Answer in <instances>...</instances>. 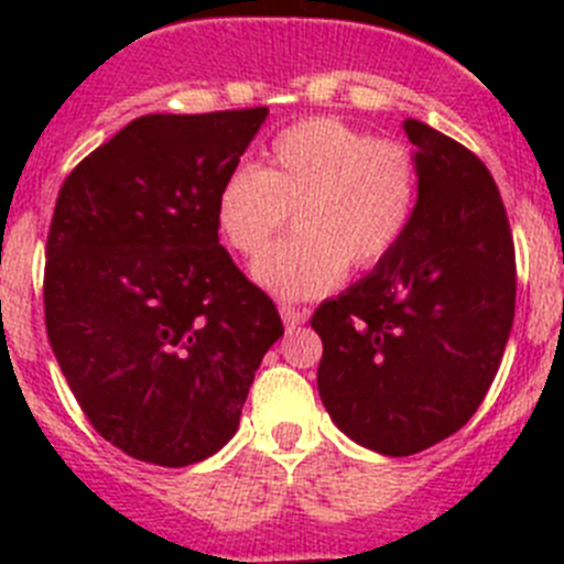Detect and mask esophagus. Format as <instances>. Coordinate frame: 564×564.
Returning <instances> with one entry per match:
<instances>
[{
    "label": "esophagus",
    "instance_id": "1",
    "mask_svg": "<svg viewBox=\"0 0 564 564\" xmlns=\"http://www.w3.org/2000/svg\"><path fill=\"white\" fill-rule=\"evenodd\" d=\"M279 313H282V322H285L288 330H296L299 325H305L307 318V311H299L293 305H279Z\"/></svg>",
    "mask_w": 564,
    "mask_h": 564
}]
</instances>
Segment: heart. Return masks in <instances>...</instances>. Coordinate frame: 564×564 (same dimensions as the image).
Instances as JSON below:
<instances>
[{
	"instance_id": "heart-1",
	"label": "heart",
	"mask_w": 564,
	"mask_h": 564,
	"mask_svg": "<svg viewBox=\"0 0 564 564\" xmlns=\"http://www.w3.org/2000/svg\"><path fill=\"white\" fill-rule=\"evenodd\" d=\"M417 200L421 166L410 143L322 115L282 129L259 169H231L214 220L231 251L253 259L293 210L297 237L261 252L253 279L282 299H313L347 268L387 262L410 234Z\"/></svg>"
}]
</instances>
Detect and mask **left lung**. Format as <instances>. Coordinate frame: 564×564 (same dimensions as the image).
Here are the masks:
<instances>
[{
  "label": "left lung",
  "mask_w": 564,
  "mask_h": 564,
  "mask_svg": "<svg viewBox=\"0 0 564 564\" xmlns=\"http://www.w3.org/2000/svg\"><path fill=\"white\" fill-rule=\"evenodd\" d=\"M421 200L410 234L370 276L311 316L318 395L347 437L417 455L475 415L514 322L517 259L500 188L471 149L423 121Z\"/></svg>",
  "instance_id": "8db88e82"
}]
</instances>
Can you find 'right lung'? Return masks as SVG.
Masks as SVG:
<instances>
[{"instance_id": "1", "label": "right lung", "mask_w": 564, "mask_h": 564, "mask_svg": "<svg viewBox=\"0 0 564 564\" xmlns=\"http://www.w3.org/2000/svg\"><path fill=\"white\" fill-rule=\"evenodd\" d=\"M268 107L143 115L62 183L47 234L44 325L93 430L181 468L239 426L285 327L220 246L214 200Z\"/></svg>"}]
</instances>
